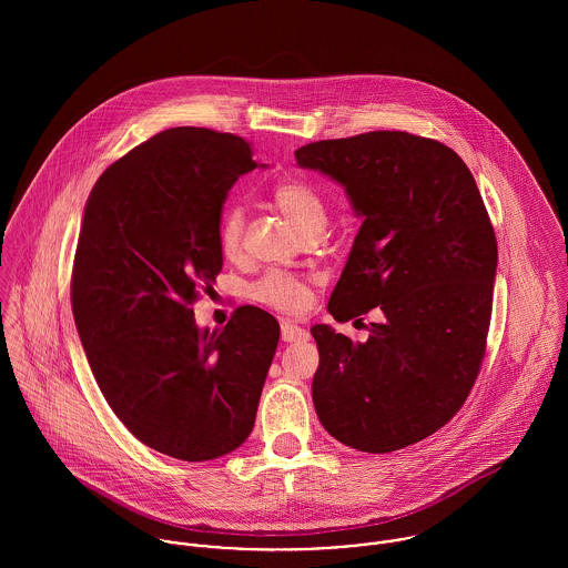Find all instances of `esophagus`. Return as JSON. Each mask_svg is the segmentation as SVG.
I'll return each instance as SVG.
<instances>
[{
	"mask_svg": "<svg viewBox=\"0 0 568 568\" xmlns=\"http://www.w3.org/2000/svg\"><path fill=\"white\" fill-rule=\"evenodd\" d=\"M282 341L284 343H300L308 341V332L293 322H282Z\"/></svg>",
	"mask_w": 568,
	"mask_h": 568,
	"instance_id": "esophagus-1",
	"label": "esophagus"
}]
</instances>
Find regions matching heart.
I'll return each mask as SVG.
<instances>
[{
	"mask_svg": "<svg viewBox=\"0 0 568 568\" xmlns=\"http://www.w3.org/2000/svg\"><path fill=\"white\" fill-rule=\"evenodd\" d=\"M271 205L288 221L304 239L317 241L327 227V205L320 190L304 179H286L271 192ZM244 212L230 207L219 227V243L227 257L239 255L243 246ZM253 297L275 311L297 313L311 300V284L304 277L288 273H268L253 286Z\"/></svg>",
	"mask_w": 568,
	"mask_h": 568,
	"instance_id": "b5f03b06",
	"label": "heart"
}]
</instances>
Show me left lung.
Segmentation results:
<instances>
[{
	"mask_svg": "<svg viewBox=\"0 0 568 568\" xmlns=\"http://www.w3.org/2000/svg\"><path fill=\"white\" fill-rule=\"evenodd\" d=\"M295 158L338 181L363 219L327 313H383L365 343L311 327L313 403L341 444L400 450L462 408L486 356L498 248L481 192L453 149L405 131L322 140Z\"/></svg>",
	"mask_w": 568,
	"mask_h": 568,
	"instance_id": "1",
	"label": "left lung"
}]
</instances>
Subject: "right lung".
Listing matches in <instances>:
<instances>
[{"label": "right lung", "mask_w": 568, "mask_h": 568, "mask_svg": "<svg viewBox=\"0 0 568 568\" xmlns=\"http://www.w3.org/2000/svg\"><path fill=\"white\" fill-rule=\"evenodd\" d=\"M251 155L232 133L168 129L111 163L84 205L72 311L89 367L122 424L183 462L248 437L280 341L262 308L214 332L190 308L223 268V203Z\"/></svg>", "instance_id": "obj_1"}]
</instances>
